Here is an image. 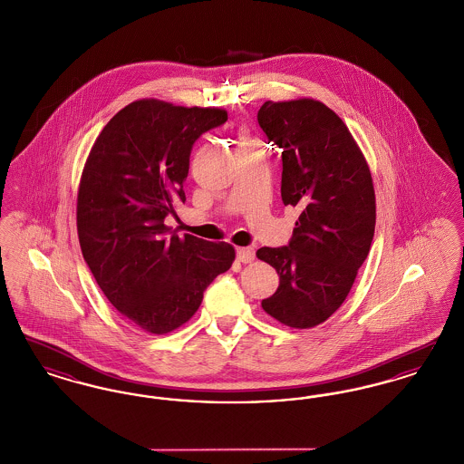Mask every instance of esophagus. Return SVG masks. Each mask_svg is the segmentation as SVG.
<instances>
[{
    "instance_id": "esophagus-1",
    "label": "esophagus",
    "mask_w": 464,
    "mask_h": 464,
    "mask_svg": "<svg viewBox=\"0 0 464 464\" xmlns=\"http://www.w3.org/2000/svg\"><path fill=\"white\" fill-rule=\"evenodd\" d=\"M254 257H256V252H254V248H250V246H242V248H237V259L240 261V263H252L254 261Z\"/></svg>"
}]
</instances>
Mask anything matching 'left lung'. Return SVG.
Returning <instances> with one entry per match:
<instances>
[{
  "label": "left lung",
  "mask_w": 464,
  "mask_h": 464,
  "mask_svg": "<svg viewBox=\"0 0 464 464\" xmlns=\"http://www.w3.org/2000/svg\"><path fill=\"white\" fill-rule=\"evenodd\" d=\"M282 151V199L301 210L285 246L257 257L280 276L263 309L292 329L325 322L344 303L374 238L369 165L344 121L320 101H267L257 112Z\"/></svg>",
  "instance_id": "obj_1"
}]
</instances>
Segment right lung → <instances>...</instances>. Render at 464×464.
<instances>
[{"mask_svg": "<svg viewBox=\"0 0 464 464\" xmlns=\"http://www.w3.org/2000/svg\"><path fill=\"white\" fill-rule=\"evenodd\" d=\"M226 120L218 108L142 99L118 111L90 150L76 207L82 254L111 304L146 332L186 324L235 261L229 243L180 238L165 224L186 201L193 144Z\"/></svg>", "mask_w": 464, "mask_h": 464, "instance_id": "1", "label": "right lung"}]
</instances>
